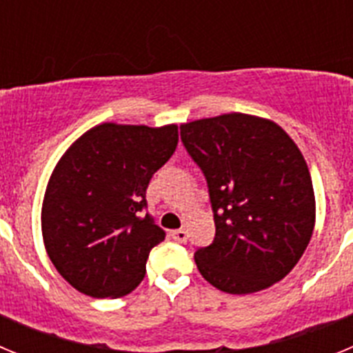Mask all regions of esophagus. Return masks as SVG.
Instances as JSON below:
<instances>
[{"mask_svg":"<svg viewBox=\"0 0 353 353\" xmlns=\"http://www.w3.org/2000/svg\"><path fill=\"white\" fill-rule=\"evenodd\" d=\"M171 236H173V240H176V242H180V244H185L187 239H189V235H187L185 230H174V232H171Z\"/></svg>","mask_w":353,"mask_h":353,"instance_id":"obj_1","label":"esophagus"}]
</instances>
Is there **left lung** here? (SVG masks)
<instances>
[{"instance_id":"1","label":"left lung","mask_w":353,"mask_h":353,"mask_svg":"<svg viewBox=\"0 0 353 353\" xmlns=\"http://www.w3.org/2000/svg\"><path fill=\"white\" fill-rule=\"evenodd\" d=\"M180 138L203 171L214 212V242L194 252L201 276L233 295L281 281L314 228L301 150L277 123L244 113L183 123Z\"/></svg>"}]
</instances>
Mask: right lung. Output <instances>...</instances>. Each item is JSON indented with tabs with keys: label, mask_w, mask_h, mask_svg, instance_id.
<instances>
[{
	"label": "right lung",
	"mask_w": 353,
	"mask_h": 353,
	"mask_svg": "<svg viewBox=\"0 0 353 353\" xmlns=\"http://www.w3.org/2000/svg\"><path fill=\"white\" fill-rule=\"evenodd\" d=\"M179 145V127L102 123L56 164L42 205V235L68 285L117 299L143 281L166 233L146 212V189Z\"/></svg>",
	"instance_id": "obj_1"
}]
</instances>
